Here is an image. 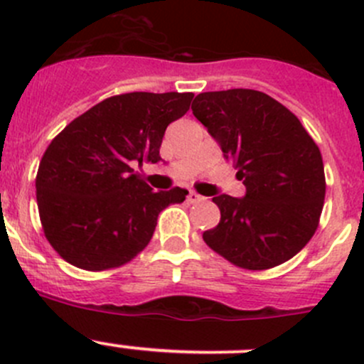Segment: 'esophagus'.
<instances>
[{"label": "esophagus", "mask_w": 364, "mask_h": 364, "mask_svg": "<svg viewBox=\"0 0 364 364\" xmlns=\"http://www.w3.org/2000/svg\"><path fill=\"white\" fill-rule=\"evenodd\" d=\"M186 199H188L190 204H196V203H200V200H204V197L199 196V193H197V192H190Z\"/></svg>", "instance_id": "34e87169"}]
</instances>
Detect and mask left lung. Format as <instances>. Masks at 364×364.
Wrapping results in <instances>:
<instances>
[{
  "label": "left lung",
  "instance_id": "1",
  "mask_svg": "<svg viewBox=\"0 0 364 364\" xmlns=\"http://www.w3.org/2000/svg\"><path fill=\"white\" fill-rule=\"evenodd\" d=\"M193 116L208 128L247 186L243 199L213 197L220 223L205 245L243 269L292 259L318 227L326 196L318 146L285 105L255 90L197 95Z\"/></svg>",
  "mask_w": 364,
  "mask_h": 364
}]
</instances>
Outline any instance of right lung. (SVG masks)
<instances>
[{
    "label": "right lung",
    "instance_id": "add662e5",
    "mask_svg": "<svg viewBox=\"0 0 364 364\" xmlns=\"http://www.w3.org/2000/svg\"><path fill=\"white\" fill-rule=\"evenodd\" d=\"M193 93L116 95L80 114L49 144L36 172L43 234L72 266L119 267L148 247L161 209L179 186L153 192L134 171L160 161L165 128L185 116Z\"/></svg>",
    "mask_w": 364,
    "mask_h": 364
}]
</instances>
